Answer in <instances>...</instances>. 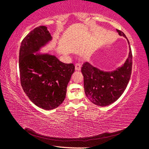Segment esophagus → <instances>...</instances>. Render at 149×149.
<instances>
[{"label": "esophagus", "instance_id": "obj_1", "mask_svg": "<svg viewBox=\"0 0 149 149\" xmlns=\"http://www.w3.org/2000/svg\"><path fill=\"white\" fill-rule=\"evenodd\" d=\"M75 70L76 71H80L81 70V65L79 64H76L75 65Z\"/></svg>", "mask_w": 149, "mask_h": 149}]
</instances>
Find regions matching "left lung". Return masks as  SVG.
Masks as SVG:
<instances>
[{"instance_id": "1", "label": "left lung", "mask_w": 149, "mask_h": 149, "mask_svg": "<svg viewBox=\"0 0 149 149\" xmlns=\"http://www.w3.org/2000/svg\"><path fill=\"white\" fill-rule=\"evenodd\" d=\"M120 36L126 38L122 31L116 29ZM127 39V38H126ZM129 54L125 62L114 70L104 71L86 62L81 68L84 89L87 97L100 107H106L117 100L124 92L130 81L132 70V53L130 42Z\"/></svg>"}]
</instances>
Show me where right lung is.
<instances>
[{"label": "right lung", "instance_id": "right-lung-1", "mask_svg": "<svg viewBox=\"0 0 149 149\" xmlns=\"http://www.w3.org/2000/svg\"><path fill=\"white\" fill-rule=\"evenodd\" d=\"M52 41L45 26H39L23 39L19 52L20 81L30 100L42 109H54L64 101L75 70L49 52H41Z\"/></svg>", "mask_w": 149, "mask_h": 149}]
</instances>
